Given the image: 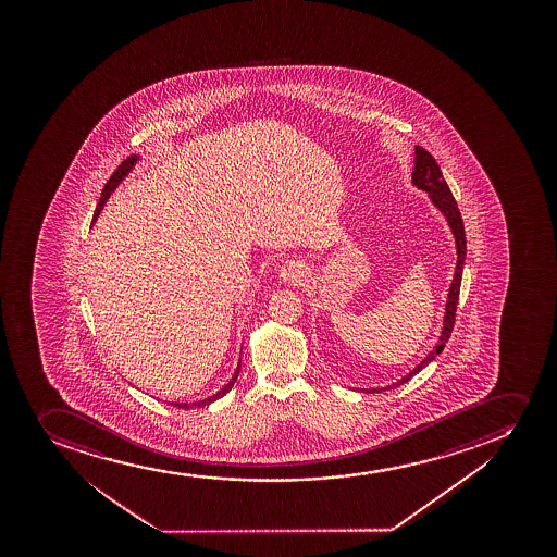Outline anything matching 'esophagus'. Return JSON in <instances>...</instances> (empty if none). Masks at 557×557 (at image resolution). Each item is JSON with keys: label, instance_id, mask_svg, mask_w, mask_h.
Segmentation results:
<instances>
[{"label": "esophagus", "instance_id": "34e87169", "mask_svg": "<svg viewBox=\"0 0 557 557\" xmlns=\"http://www.w3.org/2000/svg\"><path fill=\"white\" fill-rule=\"evenodd\" d=\"M308 273H310V269H308L307 263L302 262V260H288V262L282 265L278 276H281V281L297 286V284H302V282L307 281Z\"/></svg>", "mask_w": 557, "mask_h": 557}]
</instances>
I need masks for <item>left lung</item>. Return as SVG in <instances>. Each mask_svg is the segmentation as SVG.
<instances>
[{
    "mask_svg": "<svg viewBox=\"0 0 557 557\" xmlns=\"http://www.w3.org/2000/svg\"><path fill=\"white\" fill-rule=\"evenodd\" d=\"M412 184L423 189V191H428L429 197L433 200V205L444 213V218L448 219L449 228L454 232L455 237L457 265H455L454 282L449 286L448 302H446V313H444V326H442V334L438 336L435 349L429 352L428 357L423 358L422 362L416 366L409 375H405L404 379H399L397 383L386 386V388H394V386L407 383V381L414 377L418 371H422L429 362H433L436 355H441L442 349L446 346V342L451 336V331H454L455 312H457V302H459L460 278H462V265H465V260H467V236H465V224H462L459 208H457L454 195L449 191L446 180L442 176L441 166L436 163L435 158L422 147L414 148ZM386 388H371L368 392H381L386 391Z\"/></svg>",
    "mask_w": 557,
    "mask_h": 557,
    "instance_id": "1",
    "label": "left lung"
}]
</instances>
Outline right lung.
<instances>
[{"label":"right lung","instance_id":"1","mask_svg":"<svg viewBox=\"0 0 557 557\" xmlns=\"http://www.w3.org/2000/svg\"><path fill=\"white\" fill-rule=\"evenodd\" d=\"M137 156H129V158H126V160L122 161L121 165L116 166L115 173L111 174V178L108 180V184L103 186L102 189V197H100V200H98L97 210H95V218H92V223L97 221L98 215H100V211H102L103 205H106V200L109 199V195L113 193V189H115L119 184H121L122 178L126 176V174L132 171V166L137 163ZM239 368H242V360H239V366H237L236 373H234V377L228 381V384H224L223 388L218 392V394H213V396L206 397V399H202V401H197V404H174L178 409H189V407H205V405H210L215 401V399H219V397H223L226 392L232 391V386H234V383H236L237 375H239Z\"/></svg>","mask_w":557,"mask_h":557}]
</instances>
